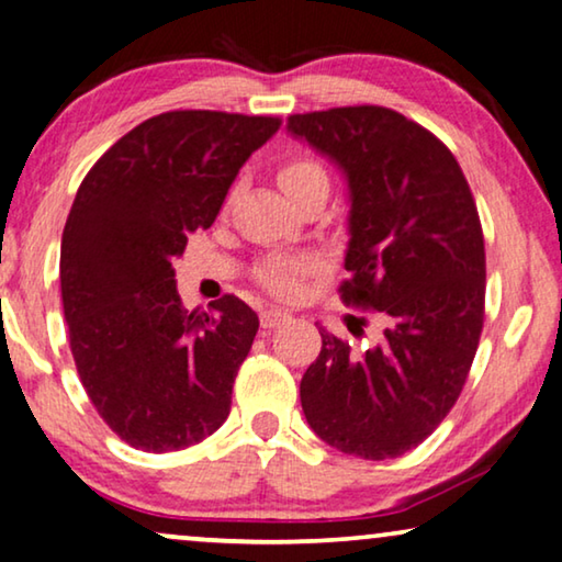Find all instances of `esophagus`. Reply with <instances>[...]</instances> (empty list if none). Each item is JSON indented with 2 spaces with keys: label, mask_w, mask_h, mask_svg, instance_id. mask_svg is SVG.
Segmentation results:
<instances>
[{
  "label": "esophagus",
  "mask_w": 562,
  "mask_h": 562,
  "mask_svg": "<svg viewBox=\"0 0 562 562\" xmlns=\"http://www.w3.org/2000/svg\"><path fill=\"white\" fill-rule=\"evenodd\" d=\"M292 318L290 313L278 311V307H267V311L259 313V321H262L265 328H278L282 323H288Z\"/></svg>",
  "instance_id": "obj_1"
}]
</instances>
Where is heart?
I'll list each match as a JSON object with an SVG mask.
<instances>
[{
	"mask_svg": "<svg viewBox=\"0 0 562 562\" xmlns=\"http://www.w3.org/2000/svg\"><path fill=\"white\" fill-rule=\"evenodd\" d=\"M278 180L282 191L295 195L300 188L315 183V180H328L326 168L318 160L307 155H290L284 157L278 168ZM315 270V262L307 257H270L267 262L259 265L257 278L274 295L292 297L300 290V282L307 272Z\"/></svg>",
	"mask_w": 562,
	"mask_h": 562,
	"instance_id": "b5f03b06",
	"label": "heart"
}]
</instances>
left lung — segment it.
<instances>
[{
  "mask_svg": "<svg viewBox=\"0 0 562 562\" xmlns=\"http://www.w3.org/2000/svg\"><path fill=\"white\" fill-rule=\"evenodd\" d=\"M288 130L349 180L338 292L384 323L382 341L363 349L318 328L321 353L300 382L305 420L341 453L397 458L446 420L476 357L486 295L476 201L453 153L394 109L292 114Z\"/></svg>",
  "mask_w": 562,
  "mask_h": 562,
  "instance_id": "1",
  "label": "left lung"
}]
</instances>
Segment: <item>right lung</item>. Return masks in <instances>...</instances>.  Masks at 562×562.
Instances as JSON below:
<instances>
[{
    "instance_id": "1",
    "label": "right lung",
    "mask_w": 562,
    "mask_h": 562,
    "mask_svg": "<svg viewBox=\"0 0 562 562\" xmlns=\"http://www.w3.org/2000/svg\"><path fill=\"white\" fill-rule=\"evenodd\" d=\"M280 124L209 109L157 114L78 188L60 241L70 353L91 405L132 448L183 450L228 417L259 318L236 295L213 313L183 311L172 262Z\"/></svg>"
}]
</instances>
